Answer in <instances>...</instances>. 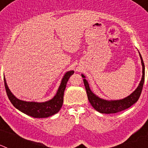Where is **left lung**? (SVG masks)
<instances>
[{"label":"left lung","mask_w":148,"mask_h":148,"mask_svg":"<svg viewBox=\"0 0 148 148\" xmlns=\"http://www.w3.org/2000/svg\"><path fill=\"white\" fill-rule=\"evenodd\" d=\"M139 56H140L142 65V80H141L140 83L138 84V87L130 95H128L127 97L123 99L108 101L105 100V99H100L91 91L88 82L85 79V76L82 74V77L84 78L83 81L84 86H85L86 91H87V98H88L90 104L92 106V108L96 110L98 112L101 113H106V114L116 113L127 109L130 107H131L133 104H135L138 100V99L140 97L141 93H142L144 82H145V64H144L143 60H142V56H141L140 53H139Z\"/></svg>","instance_id":"1"}]
</instances>
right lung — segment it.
Segmentation results:
<instances>
[{"instance_id": "right-lung-1", "label": "right lung", "mask_w": 148, "mask_h": 148, "mask_svg": "<svg viewBox=\"0 0 148 148\" xmlns=\"http://www.w3.org/2000/svg\"><path fill=\"white\" fill-rule=\"evenodd\" d=\"M74 73L73 70H70L65 73L61 80V84L56 92V95L50 100L45 102H35L25 101L17 99L11 92L6 84L4 77V85L7 96L15 108L22 113H25L34 118H47L56 114L60 110L64 101V92L66 88V83L70 77Z\"/></svg>"}]
</instances>
